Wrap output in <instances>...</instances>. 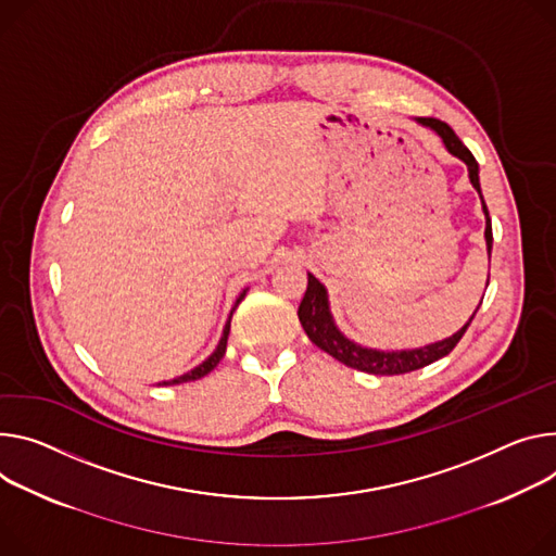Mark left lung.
Listing matches in <instances>:
<instances>
[{"label": "left lung", "instance_id": "1", "mask_svg": "<svg viewBox=\"0 0 556 556\" xmlns=\"http://www.w3.org/2000/svg\"><path fill=\"white\" fill-rule=\"evenodd\" d=\"M419 124L432 128L443 139V143H445V148L450 150V153L468 164L470 181L477 188V192L481 194L479 164H477V160H475V155L470 153V150L466 148V143L457 135H454V130L445 122H441V119L419 117ZM481 204H483V213H485V241H488V252H490L492 250V222H490V213H488V206H485V201H483V194H481ZM477 311H475V315H477ZM296 315H299L301 326H304L306 334L311 337V341L315 345H319L324 352H328V355L334 357L337 362H341V364H345L350 368H357L362 372H370V375H406V372L419 370L424 366H430L432 362L450 355V352L454 350V345L462 341V337L466 334L468 326L475 319V315H472L470 321L457 334H452V337H447V339H443L439 343H430L426 348L401 350V352H383V350L362 348L357 343H352L350 339H345L337 330V326H334V321L330 317V311H328L326 288L313 275H308V288H306L304 299H301Z\"/></svg>", "mask_w": 556, "mask_h": 556}]
</instances>
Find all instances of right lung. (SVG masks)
Here are the masks:
<instances>
[{
	"mask_svg": "<svg viewBox=\"0 0 556 556\" xmlns=\"http://www.w3.org/2000/svg\"><path fill=\"white\" fill-rule=\"evenodd\" d=\"M245 294V292H243ZM243 294L237 299V304H235V308L241 304V299H243ZM235 308H232V313H235ZM232 313H230V317H232ZM230 317H228V324H226V328H224V334H222V341H219V345H217V350L213 352V355L201 364V366H197L194 370H190V372H186V375H181V377H177V379H173V381H164V386H175V383H184V381H194V379H201V377H206L219 362H222V357L226 355V343H228V332H230Z\"/></svg>",
	"mask_w": 556,
	"mask_h": 556,
	"instance_id": "obj_1",
	"label": "right lung"
}]
</instances>
